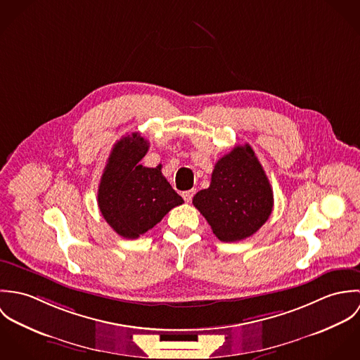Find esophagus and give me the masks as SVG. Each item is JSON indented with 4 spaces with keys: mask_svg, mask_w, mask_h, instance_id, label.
Returning <instances> with one entry per match:
<instances>
[{
    "mask_svg": "<svg viewBox=\"0 0 360 360\" xmlns=\"http://www.w3.org/2000/svg\"><path fill=\"white\" fill-rule=\"evenodd\" d=\"M194 194H195V190H188V191H184L181 195H183V198H184L186 202H191Z\"/></svg>",
    "mask_w": 360,
    "mask_h": 360,
    "instance_id": "esophagus-1",
    "label": "esophagus"
}]
</instances>
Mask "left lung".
Instances as JSON below:
<instances>
[{"label":"left lung","mask_w":360,"mask_h":360,"mask_svg":"<svg viewBox=\"0 0 360 360\" xmlns=\"http://www.w3.org/2000/svg\"><path fill=\"white\" fill-rule=\"evenodd\" d=\"M193 204L220 241L255 234L273 210V190L251 146H237L220 158L210 186L195 194Z\"/></svg>","instance_id":"left-lung-1"}]
</instances>
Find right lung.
Segmentation results:
<instances>
[{
	"label": "right lung",
	"instance_id": "1",
	"mask_svg": "<svg viewBox=\"0 0 360 360\" xmlns=\"http://www.w3.org/2000/svg\"><path fill=\"white\" fill-rule=\"evenodd\" d=\"M150 143L139 133L122 137L112 148L98 187V206L106 223L122 237L134 240L158 224L183 198L162 174V165L140 162Z\"/></svg>",
	"mask_w": 360,
	"mask_h": 360
}]
</instances>
